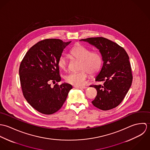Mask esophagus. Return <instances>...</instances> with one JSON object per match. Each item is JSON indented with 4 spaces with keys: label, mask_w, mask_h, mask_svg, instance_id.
Segmentation results:
<instances>
[{
    "label": "esophagus",
    "mask_w": 150,
    "mask_h": 150,
    "mask_svg": "<svg viewBox=\"0 0 150 150\" xmlns=\"http://www.w3.org/2000/svg\"><path fill=\"white\" fill-rule=\"evenodd\" d=\"M75 87L76 88H79V89H86L87 88L86 86H76Z\"/></svg>",
    "instance_id": "esophagus-1"
}]
</instances>
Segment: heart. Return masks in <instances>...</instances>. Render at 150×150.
Here are the masks:
<instances>
[{"label": "heart", "mask_w": 150, "mask_h": 150, "mask_svg": "<svg viewBox=\"0 0 150 150\" xmlns=\"http://www.w3.org/2000/svg\"><path fill=\"white\" fill-rule=\"evenodd\" d=\"M71 55L76 59L80 61L79 72H72L66 76L65 80L68 83L76 86L84 84L88 77V73L91 75L96 74L100 69L102 64V58L100 54L96 51H91L87 47L78 45L70 51ZM60 69L66 71L68 61L66 57L61 55L58 61Z\"/></svg>", "instance_id": "heart-1"}]
</instances>
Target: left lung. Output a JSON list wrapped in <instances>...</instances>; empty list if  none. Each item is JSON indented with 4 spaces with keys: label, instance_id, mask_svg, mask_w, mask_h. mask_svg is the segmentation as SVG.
Here are the masks:
<instances>
[{
    "label": "left lung",
    "instance_id": "8db88e82",
    "mask_svg": "<svg viewBox=\"0 0 150 150\" xmlns=\"http://www.w3.org/2000/svg\"><path fill=\"white\" fill-rule=\"evenodd\" d=\"M97 48L102 57L103 64L95 77L103 85H91L97 90V95L92 102L93 105L102 110L118 106L125 97L132 83L129 58L126 51L116 43L98 37L81 39Z\"/></svg>",
    "mask_w": 150,
    "mask_h": 150
}]
</instances>
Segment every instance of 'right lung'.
Wrapping results in <instances>:
<instances>
[{
	"label": "right lung",
	"instance_id": "right-lung-1",
	"mask_svg": "<svg viewBox=\"0 0 150 150\" xmlns=\"http://www.w3.org/2000/svg\"><path fill=\"white\" fill-rule=\"evenodd\" d=\"M71 42L50 39L39 42L26 52L21 62L19 74L24 98L39 112L50 115L58 111L72 86L67 83L54 87L50 83L59 82V58Z\"/></svg>",
	"mask_w": 150,
	"mask_h": 150
}]
</instances>
